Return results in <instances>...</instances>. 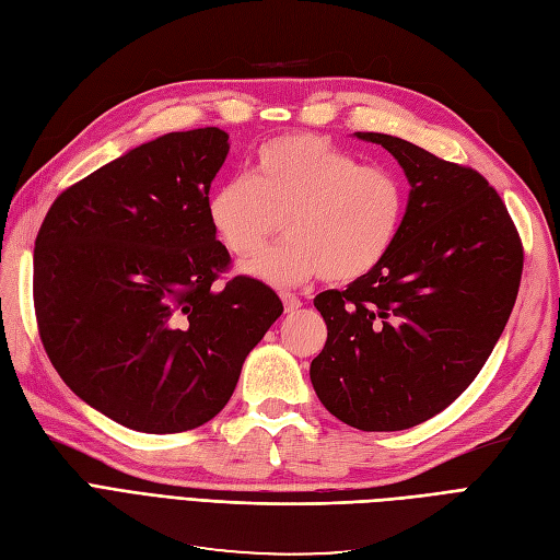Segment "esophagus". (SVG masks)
I'll return each instance as SVG.
<instances>
[{
  "label": "esophagus",
  "mask_w": 560,
  "mask_h": 560,
  "mask_svg": "<svg viewBox=\"0 0 560 560\" xmlns=\"http://www.w3.org/2000/svg\"><path fill=\"white\" fill-rule=\"evenodd\" d=\"M280 299H282L284 313H294V311H299V308H301V299H299L296 294H292V292H282V294H280Z\"/></svg>",
  "instance_id": "obj_1"
}]
</instances>
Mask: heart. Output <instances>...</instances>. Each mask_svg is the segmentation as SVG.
<instances>
[{
    "label": "heart",
    "instance_id": "b5f03b06",
    "mask_svg": "<svg viewBox=\"0 0 560 560\" xmlns=\"http://www.w3.org/2000/svg\"><path fill=\"white\" fill-rule=\"evenodd\" d=\"M208 222L233 257H249L282 229L287 238L241 266L273 287L322 276L352 282L393 249L406 212V184L387 165L360 161L317 135L261 144L252 175L226 179L208 196Z\"/></svg>",
    "mask_w": 560,
    "mask_h": 560
}]
</instances>
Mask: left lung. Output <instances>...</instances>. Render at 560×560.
I'll return each instance as SVG.
<instances>
[{
	"label": "left lung",
	"mask_w": 560,
	"mask_h": 560,
	"mask_svg": "<svg viewBox=\"0 0 560 560\" xmlns=\"http://www.w3.org/2000/svg\"><path fill=\"white\" fill-rule=\"evenodd\" d=\"M409 206L387 257L343 292L315 296L327 343L311 364L319 401L346 425L397 432L442 413L477 378L512 315L523 245L474 167L383 132Z\"/></svg>",
	"instance_id": "8db88e82"
}]
</instances>
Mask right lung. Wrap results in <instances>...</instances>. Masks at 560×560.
Returning <instances> with one entry per match:
<instances>
[{
	"instance_id": "add662e5",
	"label": "right lung",
	"mask_w": 560,
	"mask_h": 560,
	"mask_svg": "<svg viewBox=\"0 0 560 560\" xmlns=\"http://www.w3.org/2000/svg\"><path fill=\"white\" fill-rule=\"evenodd\" d=\"M229 154L219 128L167 132L65 189L35 241L44 350L77 397L138 432L212 420L282 315L235 276L206 202Z\"/></svg>"
}]
</instances>
